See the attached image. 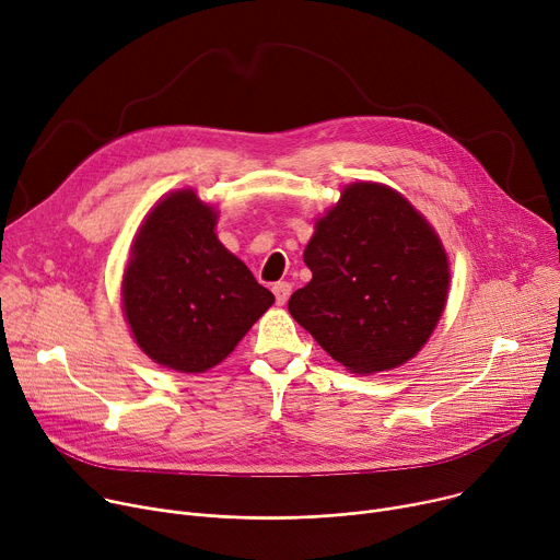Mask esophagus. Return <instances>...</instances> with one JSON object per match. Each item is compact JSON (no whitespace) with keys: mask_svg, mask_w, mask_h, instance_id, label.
<instances>
[{"mask_svg":"<svg viewBox=\"0 0 560 560\" xmlns=\"http://www.w3.org/2000/svg\"><path fill=\"white\" fill-rule=\"evenodd\" d=\"M291 291H293V287H291L289 282H276V284H273V293H276L278 305H284V303H287Z\"/></svg>","mask_w":560,"mask_h":560,"instance_id":"esophagus-1","label":"esophagus"}]
</instances>
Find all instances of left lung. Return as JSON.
<instances>
[{"mask_svg":"<svg viewBox=\"0 0 560 560\" xmlns=\"http://www.w3.org/2000/svg\"><path fill=\"white\" fill-rule=\"evenodd\" d=\"M312 280L289 314L357 374L412 359L433 334L448 293L440 237L399 192L352 184L305 248Z\"/></svg>","mask_w":560,"mask_h":560,"instance_id":"obj_1","label":"left lung"}]
</instances>
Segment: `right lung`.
<instances>
[{"mask_svg": "<svg viewBox=\"0 0 560 560\" xmlns=\"http://www.w3.org/2000/svg\"><path fill=\"white\" fill-rule=\"evenodd\" d=\"M214 222L218 212L192 190L172 192L148 214L122 278L139 348L177 372L224 361L276 300L222 246Z\"/></svg>", "mask_w": 560, "mask_h": 560, "instance_id": "obj_1", "label": "right lung"}]
</instances>
